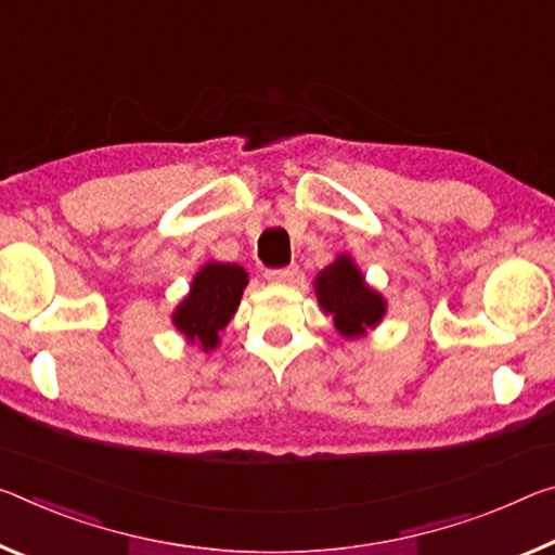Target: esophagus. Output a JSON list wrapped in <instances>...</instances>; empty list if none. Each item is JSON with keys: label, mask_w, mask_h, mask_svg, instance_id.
Wrapping results in <instances>:
<instances>
[{"label": "esophagus", "mask_w": 555, "mask_h": 555, "mask_svg": "<svg viewBox=\"0 0 555 555\" xmlns=\"http://www.w3.org/2000/svg\"><path fill=\"white\" fill-rule=\"evenodd\" d=\"M298 276V269L296 267H286V269H269L267 271V281L271 284H292Z\"/></svg>", "instance_id": "esophagus-1"}]
</instances>
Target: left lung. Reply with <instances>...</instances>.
Returning <instances> with one entry per match:
<instances>
[{
    "mask_svg": "<svg viewBox=\"0 0 555 555\" xmlns=\"http://www.w3.org/2000/svg\"><path fill=\"white\" fill-rule=\"evenodd\" d=\"M313 292L343 338L353 340L380 325L388 313L385 296L367 284L350 254H338L313 279Z\"/></svg>",
    "mask_w": 555,
    "mask_h": 555,
    "instance_id": "8db88e82",
    "label": "left lung"
}]
</instances>
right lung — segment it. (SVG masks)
I'll return each instance as SVG.
<instances>
[{
  "label": "right lung",
  "mask_w": 555,
  "mask_h": 555,
  "mask_svg": "<svg viewBox=\"0 0 555 555\" xmlns=\"http://www.w3.org/2000/svg\"><path fill=\"white\" fill-rule=\"evenodd\" d=\"M249 284V274L240 263L207 261L192 276L190 292L175 306L172 323L180 336L209 353L219 346L222 333L240 309L242 294Z\"/></svg>",
  "instance_id": "right-lung-1"
}]
</instances>
